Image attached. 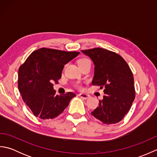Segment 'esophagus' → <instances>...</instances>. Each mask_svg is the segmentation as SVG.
Listing matches in <instances>:
<instances>
[{
    "label": "esophagus",
    "instance_id": "esophagus-1",
    "mask_svg": "<svg viewBox=\"0 0 157 157\" xmlns=\"http://www.w3.org/2000/svg\"><path fill=\"white\" fill-rule=\"evenodd\" d=\"M79 96H80L81 98H82L83 99H85V100H87V99H88L90 97V96L89 94H84V93H81V94H79Z\"/></svg>",
    "mask_w": 157,
    "mask_h": 157
}]
</instances>
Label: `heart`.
<instances>
[{
  "label": "heart",
  "mask_w": 157,
  "mask_h": 157,
  "mask_svg": "<svg viewBox=\"0 0 157 157\" xmlns=\"http://www.w3.org/2000/svg\"><path fill=\"white\" fill-rule=\"evenodd\" d=\"M87 61H89V60L88 59H86V58L81 59H79V61H78V65L79 64H82V63H86V62H87ZM78 87L80 88L81 86H78Z\"/></svg>",
  "instance_id": "obj_1"
}]
</instances>
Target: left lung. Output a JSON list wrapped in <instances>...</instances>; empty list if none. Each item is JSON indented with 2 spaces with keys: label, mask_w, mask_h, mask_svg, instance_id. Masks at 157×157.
Wrapping results in <instances>:
<instances>
[{
  "label": "left lung",
  "mask_w": 157,
  "mask_h": 157,
  "mask_svg": "<svg viewBox=\"0 0 157 157\" xmlns=\"http://www.w3.org/2000/svg\"><path fill=\"white\" fill-rule=\"evenodd\" d=\"M92 59L94 75L92 84L105 88V95L91 113L105 124L121 121L129 111L136 95L134 77L119 55L101 48L82 51Z\"/></svg>",
  "instance_id": "1"
}]
</instances>
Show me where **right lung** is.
<instances>
[{
    "mask_svg": "<svg viewBox=\"0 0 157 157\" xmlns=\"http://www.w3.org/2000/svg\"><path fill=\"white\" fill-rule=\"evenodd\" d=\"M79 54L42 48L33 52L20 66L19 90L34 116L42 119L56 117L76 96L73 92L56 95L52 83H58L64 65Z\"/></svg>",
    "mask_w": 157,
    "mask_h": 157,
    "instance_id": "obj_1",
    "label": "right lung"
}]
</instances>
